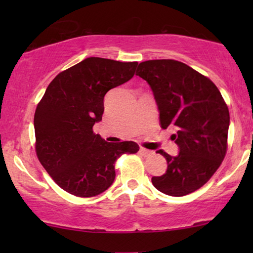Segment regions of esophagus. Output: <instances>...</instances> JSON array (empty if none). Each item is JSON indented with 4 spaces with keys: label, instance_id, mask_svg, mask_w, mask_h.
<instances>
[{
    "label": "esophagus",
    "instance_id": "1",
    "mask_svg": "<svg viewBox=\"0 0 253 253\" xmlns=\"http://www.w3.org/2000/svg\"><path fill=\"white\" fill-rule=\"evenodd\" d=\"M139 152H140V154H141V155H144V157H150V155L153 154V151L146 150V148H143V147H140Z\"/></svg>",
    "mask_w": 253,
    "mask_h": 253
}]
</instances>
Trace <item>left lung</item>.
Masks as SVG:
<instances>
[{
    "mask_svg": "<svg viewBox=\"0 0 253 253\" xmlns=\"http://www.w3.org/2000/svg\"><path fill=\"white\" fill-rule=\"evenodd\" d=\"M137 76L153 92L162 129L171 126L178 154L157 153L167 160L164 175L152 183L165 195L182 197L205 184L227 152L229 110L214 83L174 60H151L138 65Z\"/></svg>",
    "mask_w": 253,
    "mask_h": 253,
    "instance_id": "left-lung-1",
    "label": "left lung"
}]
</instances>
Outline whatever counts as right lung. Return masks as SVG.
Instances as JSON below:
<instances>
[{
    "label": "right lung",
    "mask_w": 253,
    "mask_h": 253,
    "mask_svg": "<svg viewBox=\"0 0 253 253\" xmlns=\"http://www.w3.org/2000/svg\"><path fill=\"white\" fill-rule=\"evenodd\" d=\"M137 62L87 57L55 77L34 114L36 151L55 183L88 198L115 179V161L137 153L134 141L107 143L93 132L102 120L106 93L133 77Z\"/></svg>",
    "instance_id": "obj_1"
}]
</instances>
